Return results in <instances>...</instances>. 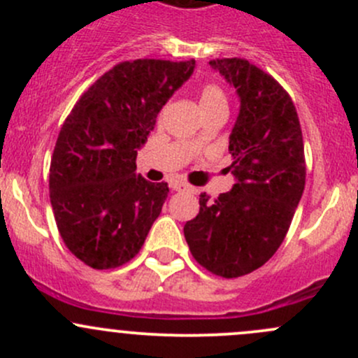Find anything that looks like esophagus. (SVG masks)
Instances as JSON below:
<instances>
[{"instance_id": "esophagus-1", "label": "esophagus", "mask_w": 358, "mask_h": 358, "mask_svg": "<svg viewBox=\"0 0 358 358\" xmlns=\"http://www.w3.org/2000/svg\"><path fill=\"white\" fill-rule=\"evenodd\" d=\"M169 189L176 190V192H182V190H189L190 187L187 185V183H183V182H171V183H169Z\"/></svg>"}]
</instances>
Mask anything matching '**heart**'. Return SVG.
I'll return each mask as SVG.
<instances>
[{
	"instance_id": "obj_1",
	"label": "heart",
	"mask_w": 358,
	"mask_h": 358,
	"mask_svg": "<svg viewBox=\"0 0 358 358\" xmlns=\"http://www.w3.org/2000/svg\"><path fill=\"white\" fill-rule=\"evenodd\" d=\"M216 103H225L227 106V99H225V93L220 86L216 85H208L202 88L201 92V107H209V106H216ZM189 143L192 147H197L201 143V135L192 136L189 140Z\"/></svg>"
}]
</instances>
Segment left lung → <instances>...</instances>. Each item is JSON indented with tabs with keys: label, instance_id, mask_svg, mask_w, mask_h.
<instances>
[{
	"label": "left lung",
	"instance_id": "1",
	"mask_svg": "<svg viewBox=\"0 0 358 358\" xmlns=\"http://www.w3.org/2000/svg\"><path fill=\"white\" fill-rule=\"evenodd\" d=\"M239 96V115L229 136L236 178L232 189L185 223L187 244L199 265L225 279L265 265L289 230L305 190V150L296 107L270 74L244 59L209 62Z\"/></svg>",
	"mask_w": 358,
	"mask_h": 358
}]
</instances>
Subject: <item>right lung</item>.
<instances>
[{
	"mask_svg": "<svg viewBox=\"0 0 358 358\" xmlns=\"http://www.w3.org/2000/svg\"><path fill=\"white\" fill-rule=\"evenodd\" d=\"M196 60L138 59L96 79L64 122L50 164V201L69 251L96 270L136 256L168 197L136 175V154L159 110Z\"/></svg>",
	"mask_w": 358,
	"mask_h": 358,
	"instance_id": "1",
	"label": "right lung"
}]
</instances>
